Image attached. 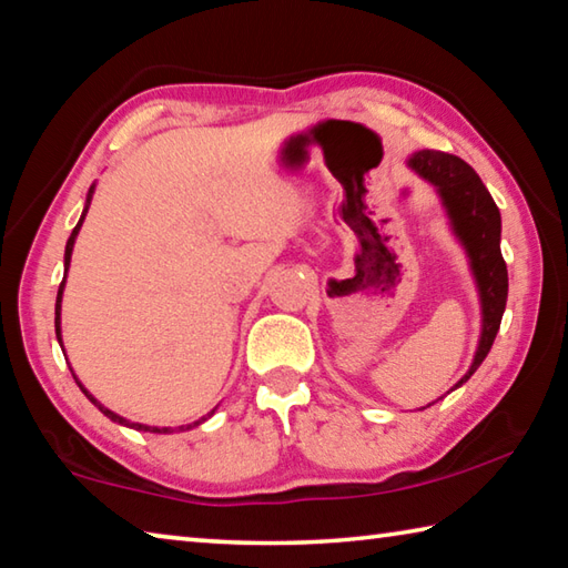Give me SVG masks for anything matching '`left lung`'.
<instances>
[{
    "mask_svg": "<svg viewBox=\"0 0 568 568\" xmlns=\"http://www.w3.org/2000/svg\"><path fill=\"white\" fill-rule=\"evenodd\" d=\"M408 165L420 178H426L438 187L460 243L468 250L470 267H474L478 281L480 307H484V331H480L474 365L458 381L460 386V383L474 376L488 351H491L506 311L508 273L501 255V213H498L491 192L480 182L476 170L460 158L438 150H420L408 160Z\"/></svg>",
    "mask_w": 568,
    "mask_h": 568,
    "instance_id": "8db88e82",
    "label": "left lung"
}]
</instances>
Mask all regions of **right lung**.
<instances>
[{"label": "right lung", "mask_w": 568, "mask_h": 568, "mask_svg": "<svg viewBox=\"0 0 568 568\" xmlns=\"http://www.w3.org/2000/svg\"><path fill=\"white\" fill-rule=\"evenodd\" d=\"M90 200H92V187H90V195H88V205H90ZM84 215H88V207H84V213H82V217H80V223H77V227L72 230V235H70V240H67V247H64V267L70 265V257H72V245H74V237H77V233H80V225H82V220H84ZM62 287H64V281L60 283V291H57V305H54V331H57V341H60V345H62V335H60V303H62ZM77 381V378H74ZM77 386L82 388V393L84 396H88L94 406H98L104 416L108 418H112L114 423H122V426H130V428H138V430H152V434H170V428H158V426H142V423H130V420H124L122 416H118V413H112L110 408H104L102 403H98L94 400L88 390H84V386L80 381H77ZM205 420V418H203ZM200 423V420H197ZM197 423H192V426H197ZM190 428V426H187ZM180 430H185V426H180Z\"/></svg>", "instance_id": "obj_1"}]
</instances>
